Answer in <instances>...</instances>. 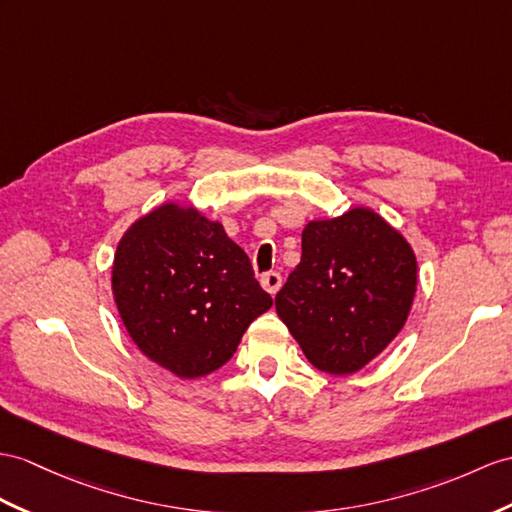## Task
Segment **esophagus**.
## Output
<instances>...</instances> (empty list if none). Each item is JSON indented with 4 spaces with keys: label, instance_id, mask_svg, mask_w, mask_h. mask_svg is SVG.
Here are the masks:
<instances>
[{
    "label": "esophagus",
    "instance_id": "34e87169",
    "mask_svg": "<svg viewBox=\"0 0 512 512\" xmlns=\"http://www.w3.org/2000/svg\"><path fill=\"white\" fill-rule=\"evenodd\" d=\"M260 284H263V289L267 293L276 295L280 291V286H282V276L278 271H267V273H263V276H260Z\"/></svg>",
    "mask_w": 512,
    "mask_h": 512
}]
</instances>
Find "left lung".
<instances>
[{
  "label": "left lung",
  "instance_id": "left-lung-1",
  "mask_svg": "<svg viewBox=\"0 0 512 512\" xmlns=\"http://www.w3.org/2000/svg\"><path fill=\"white\" fill-rule=\"evenodd\" d=\"M417 291V258L371 208L310 221L302 260L276 295L278 317L317 369H363L404 328Z\"/></svg>",
  "mask_w": 512,
  "mask_h": 512
}]
</instances>
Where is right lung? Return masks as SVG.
Returning a JSON list of instances; mask_svg holds the SVG:
<instances>
[{
    "label": "right lung",
    "instance_id": "obj_1",
    "mask_svg": "<svg viewBox=\"0 0 512 512\" xmlns=\"http://www.w3.org/2000/svg\"><path fill=\"white\" fill-rule=\"evenodd\" d=\"M112 295L136 347L184 380L226 365L249 323L273 304L221 223L173 202L121 236Z\"/></svg>",
    "mask_w": 512,
    "mask_h": 512
}]
</instances>
